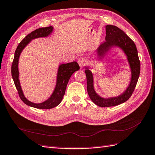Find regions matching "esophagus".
I'll use <instances>...</instances> for the list:
<instances>
[{"mask_svg":"<svg viewBox=\"0 0 155 155\" xmlns=\"http://www.w3.org/2000/svg\"><path fill=\"white\" fill-rule=\"evenodd\" d=\"M78 64H79V65H80L81 68L82 69V68L84 67V62H85L84 59L83 58V57H80V58L78 59Z\"/></svg>","mask_w":155,"mask_h":155,"instance_id":"1","label":"esophagus"}]
</instances>
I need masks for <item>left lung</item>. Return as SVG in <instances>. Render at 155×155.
<instances>
[{
	"mask_svg": "<svg viewBox=\"0 0 155 155\" xmlns=\"http://www.w3.org/2000/svg\"><path fill=\"white\" fill-rule=\"evenodd\" d=\"M106 41L100 45L97 53L98 56L103 57L114 46L120 48L127 57L131 71V82L123 94L117 97L110 98H103L96 94L94 88L93 75L88 67L85 68V73L87 82V92L90 98L97 106L100 107H110L121 104L130 98L134 92L138 81L140 74L141 64L138 56L137 49L134 41L125 34L121 29L113 25H107L106 26Z\"/></svg>",
	"mask_w": 155,
	"mask_h": 155,
	"instance_id": "left-lung-1",
	"label": "left lung"
}]
</instances>
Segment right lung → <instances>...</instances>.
<instances>
[{
	"label": "right lung",
	"mask_w": 155,
	"mask_h": 155,
	"mask_svg": "<svg viewBox=\"0 0 155 155\" xmlns=\"http://www.w3.org/2000/svg\"><path fill=\"white\" fill-rule=\"evenodd\" d=\"M53 28L52 26L40 28L31 32L30 34L27 35L22 40L20 41L18 45L17 48L14 53V57L11 67V73L14 84L18 92L20 99L22 100L24 104L31 107H35L38 109H51L54 107H56L62 101V99L65 93V90L69 79L75 71L80 69L78 64L76 61H73L71 63H68L66 64H60L57 73V83L55 90L53 92L51 97L47 100L46 101L40 103L35 104L29 101L23 94L22 90L21 88L20 81H19V72H18V60L21 52L22 51L24 48L26 47L31 39L38 38H44L48 36L53 31Z\"/></svg>",
	"instance_id": "add662e5"
}]
</instances>
